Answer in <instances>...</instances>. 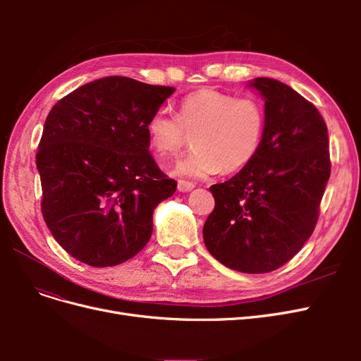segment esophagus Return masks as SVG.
I'll use <instances>...</instances> for the list:
<instances>
[{
    "label": "esophagus",
    "mask_w": 361,
    "mask_h": 361,
    "mask_svg": "<svg viewBox=\"0 0 361 361\" xmlns=\"http://www.w3.org/2000/svg\"><path fill=\"white\" fill-rule=\"evenodd\" d=\"M194 188H195V185L192 182H187V180L178 182V191H180V192H188V191H192Z\"/></svg>",
    "instance_id": "obj_1"
}]
</instances>
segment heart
Wrapping results in <instances>:
<instances>
[{
	"label": "heart",
	"instance_id": "heart-1",
	"mask_svg": "<svg viewBox=\"0 0 361 361\" xmlns=\"http://www.w3.org/2000/svg\"><path fill=\"white\" fill-rule=\"evenodd\" d=\"M265 110L256 97H236L212 89L185 96L179 117L158 110L146 123L150 147L158 157H173L194 135V150L169 171L204 179L236 173L255 159L265 134Z\"/></svg>",
	"mask_w": 361,
	"mask_h": 361
}]
</instances>
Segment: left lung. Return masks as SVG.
Wrapping results in <instances>:
<instances>
[{"label":"left lung","instance_id":"8db88e82","mask_svg":"<svg viewBox=\"0 0 361 361\" xmlns=\"http://www.w3.org/2000/svg\"><path fill=\"white\" fill-rule=\"evenodd\" d=\"M265 101V134L255 159L209 188L215 207L203 226L207 251L224 267L264 274L290 260L312 236L330 178L329 130L292 87L255 78Z\"/></svg>","mask_w":361,"mask_h":361}]
</instances>
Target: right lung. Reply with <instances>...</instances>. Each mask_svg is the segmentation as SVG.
<instances>
[{
	"label": "right lung",
	"mask_w": 361,
	"mask_h": 361,
	"mask_svg": "<svg viewBox=\"0 0 361 361\" xmlns=\"http://www.w3.org/2000/svg\"><path fill=\"white\" fill-rule=\"evenodd\" d=\"M174 93L126 76L84 84L52 106L39 143L42 214L76 260L104 268L145 248L176 191L149 154L146 123Z\"/></svg>",
	"instance_id": "right-lung-1"
}]
</instances>
